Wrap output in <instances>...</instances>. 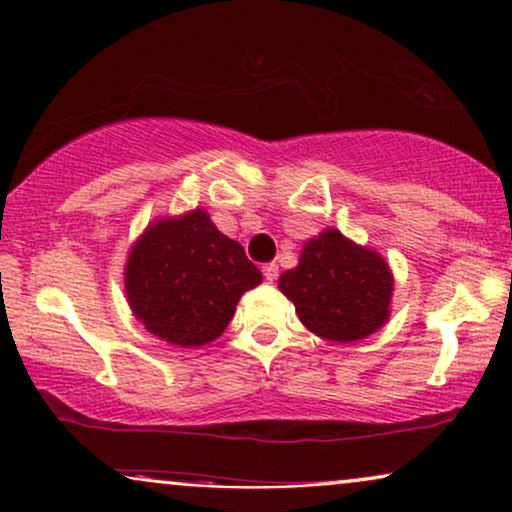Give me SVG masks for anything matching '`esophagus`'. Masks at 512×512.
Returning a JSON list of instances; mask_svg holds the SVG:
<instances>
[{
    "label": "esophagus",
    "mask_w": 512,
    "mask_h": 512,
    "mask_svg": "<svg viewBox=\"0 0 512 512\" xmlns=\"http://www.w3.org/2000/svg\"><path fill=\"white\" fill-rule=\"evenodd\" d=\"M263 277L268 279V282H275L279 277V265L277 263H265L263 265Z\"/></svg>",
    "instance_id": "obj_1"
}]
</instances>
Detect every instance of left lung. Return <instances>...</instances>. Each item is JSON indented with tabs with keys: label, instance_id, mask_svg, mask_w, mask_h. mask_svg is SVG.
Instances as JSON below:
<instances>
[{
	"label": "left lung",
	"instance_id": "1",
	"mask_svg": "<svg viewBox=\"0 0 512 512\" xmlns=\"http://www.w3.org/2000/svg\"><path fill=\"white\" fill-rule=\"evenodd\" d=\"M277 286L314 335L354 342L368 338L389 319L394 275L377 251L326 228L305 242L298 265L286 270Z\"/></svg>",
	"mask_w": 512,
	"mask_h": 512
}]
</instances>
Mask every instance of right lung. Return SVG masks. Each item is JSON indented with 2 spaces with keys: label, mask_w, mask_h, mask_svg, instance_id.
<instances>
[{
  "label": "right lung",
  "mask_w": 512,
  "mask_h": 512,
  "mask_svg": "<svg viewBox=\"0 0 512 512\" xmlns=\"http://www.w3.org/2000/svg\"><path fill=\"white\" fill-rule=\"evenodd\" d=\"M261 282L242 244L223 235L205 209L153 221L125 263L132 314L146 331L177 347L219 338L242 293Z\"/></svg>",
  "instance_id": "obj_1"
}]
</instances>
